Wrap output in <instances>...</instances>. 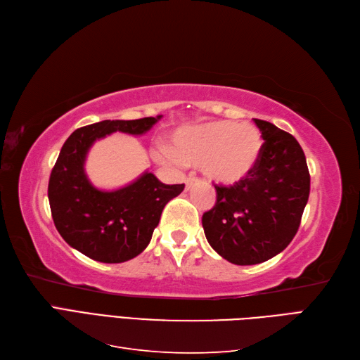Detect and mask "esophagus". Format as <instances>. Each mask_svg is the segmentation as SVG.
<instances>
[{
    "label": "esophagus",
    "mask_w": 360,
    "mask_h": 360,
    "mask_svg": "<svg viewBox=\"0 0 360 360\" xmlns=\"http://www.w3.org/2000/svg\"><path fill=\"white\" fill-rule=\"evenodd\" d=\"M195 183V179H192V177H189V179H186L184 180V184H186V191H189L191 188H192V184Z\"/></svg>",
    "instance_id": "esophagus-1"
}]
</instances>
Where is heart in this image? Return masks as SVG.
Here are the masks:
<instances>
[{
	"label": "heart",
	"instance_id": "b5f03b06",
	"mask_svg": "<svg viewBox=\"0 0 360 360\" xmlns=\"http://www.w3.org/2000/svg\"><path fill=\"white\" fill-rule=\"evenodd\" d=\"M263 151V136L249 123L217 120L181 127L171 139V151L162 150L165 163L198 165L204 176L221 184H236L254 171Z\"/></svg>",
	"mask_w": 360,
	"mask_h": 360
}]
</instances>
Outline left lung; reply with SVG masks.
I'll list each match as a JSON object with an SVG mask.
<instances>
[{
	"instance_id": "8db88e82",
	"label": "left lung",
	"mask_w": 360,
	"mask_h": 360,
	"mask_svg": "<svg viewBox=\"0 0 360 360\" xmlns=\"http://www.w3.org/2000/svg\"><path fill=\"white\" fill-rule=\"evenodd\" d=\"M264 139L254 171L233 186L214 184L216 204L202 214L207 242L226 261L252 266L274 258L296 236L311 177L297 139L254 118Z\"/></svg>"
}]
</instances>
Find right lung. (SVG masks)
I'll use <instances>...</instances> for the list:
<instances>
[{"instance_id": "1", "label": "right lung", "mask_w": 360, "mask_h": 360, "mask_svg": "<svg viewBox=\"0 0 360 360\" xmlns=\"http://www.w3.org/2000/svg\"><path fill=\"white\" fill-rule=\"evenodd\" d=\"M160 117L103 120L76 129L61 147L48 186L52 219L64 240L94 261L124 263L139 255L151 240L163 207L184 189V184H163L147 171L124 188L101 191L84 169L94 141L114 132L143 135Z\"/></svg>"}]
</instances>
